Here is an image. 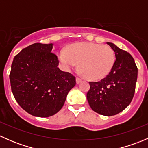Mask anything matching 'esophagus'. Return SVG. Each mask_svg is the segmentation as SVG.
I'll use <instances>...</instances> for the list:
<instances>
[{
    "label": "esophagus",
    "mask_w": 148,
    "mask_h": 148,
    "mask_svg": "<svg viewBox=\"0 0 148 148\" xmlns=\"http://www.w3.org/2000/svg\"><path fill=\"white\" fill-rule=\"evenodd\" d=\"M82 81V80L80 78H78V77H77V78L76 79V82H77V84H79Z\"/></svg>",
    "instance_id": "1"
}]
</instances>
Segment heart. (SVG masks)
I'll return each instance as SVG.
<instances>
[{
	"instance_id": "heart-1",
	"label": "heart",
	"mask_w": 148,
	"mask_h": 148,
	"mask_svg": "<svg viewBox=\"0 0 148 148\" xmlns=\"http://www.w3.org/2000/svg\"><path fill=\"white\" fill-rule=\"evenodd\" d=\"M59 59L67 71L76 68L79 63L80 70L86 78L98 80L105 77L111 71L115 62V55L109 46L82 42L60 51Z\"/></svg>"
}]
</instances>
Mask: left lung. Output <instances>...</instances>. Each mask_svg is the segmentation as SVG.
<instances>
[{
    "label": "left lung",
    "mask_w": 148,
    "mask_h": 148,
    "mask_svg": "<svg viewBox=\"0 0 148 148\" xmlns=\"http://www.w3.org/2000/svg\"><path fill=\"white\" fill-rule=\"evenodd\" d=\"M107 44L115 53L114 66L101 81L89 82L86 98L92 110L102 115L112 116L130 104L135 91L138 67L129 53L112 43Z\"/></svg>",
    "instance_id": "obj_1"
}]
</instances>
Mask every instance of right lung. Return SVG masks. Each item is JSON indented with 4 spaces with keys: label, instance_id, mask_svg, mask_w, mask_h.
Returning <instances> with one entry per match:
<instances>
[{
    "label": "right lung",
    "instance_id": "obj_1",
    "mask_svg": "<svg viewBox=\"0 0 148 148\" xmlns=\"http://www.w3.org/2000/svg\"><path fill=\"white\" fill-rule=\"evenodd\" d=\"M52 49L53 44H31L15 56L11 65L13 96L25 111L36 117L57 113L76 84L75 77L59 69Z\"/></svg>",
    "mask_w": 148,
    "mask_h": 148
}]
</instances>
